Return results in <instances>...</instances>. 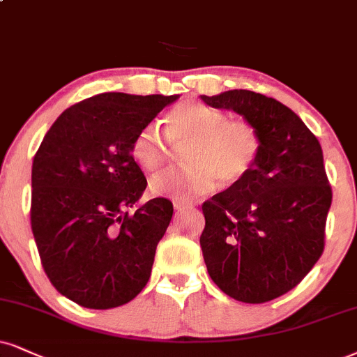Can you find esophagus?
<instances>
[{"label":"esophagus","mask_w":357,"mask_h":357,"mask_svg":"<svg viewBox=\"0 0 357 357\" xmlns=\"http://www.w3.org/2000/svg\"><path fill=\"white\" fill-rule=\"evenodd\" d=\"M188 206H190V204H187V202H182V200H174V208H175V212H177V213L183 212V210L188 208Z\"/></svg>","instance_id":"34e87169"}]
</instances>
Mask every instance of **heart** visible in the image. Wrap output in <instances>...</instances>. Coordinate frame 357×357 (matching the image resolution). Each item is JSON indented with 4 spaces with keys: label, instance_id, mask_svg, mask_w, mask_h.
<instances>
[{
    "label": "heart",
    "instance_id": "b5f03b06",
    "mask_svg": "<svg viewBox=\"0 0 357 357\" xmlns=\"http://www.w3.org/2000/svg\"><path fill=\"white\" fill-rule=\"evenodd\" d=\"M165 137L183 152L187 167L153 175V195L188 200L210 192L217 178L225 185L240 182L252 172L261 152V135L246 119H228L212 105L185 100L167 114ZM157 126H145L132 140L130 153L139 167L155 172L169 160L170 147Z\"/></svg>",
    "mask_w": 357,
    "mask_h": 357
}]
</instances>
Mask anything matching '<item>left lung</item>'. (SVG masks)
Here are the masks:
<instances>
[{
  "label": "left lung",
  "mask_w": 357,
  "mask_h": 357,
  "mask_svg": "<svg viewBox=\"0 0 357 357\" xmlns=\"http://www.w3.org/2000/svg\"><path fill=\"white\" fill-rule=\"evenodd\" d=\"M202 100L231 109L261 135L252 172L202 205L206 270L233 300L271 301L300 284L323 255L333 200L323 151L305 122L276 99L235 89Z\"/></svg>",
  "instance_id": "obj_1"
}]
</instances>
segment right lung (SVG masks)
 Listing matches in <instances>:
<instances>
[{"instance_id": "right-lung-1", "label": "right lung", "mask_w": 357, "mask_h": 357, "mask_svg": "<svg viewBox=\"0 0 357 357\" xmlns=\"http://www.w3.org/2000/svg\"><path fill=\"white\" fill-rule=\"evenodd\" d=\"M178 96L104 92L71 105L44 135L31 174V228L44 273L91 310L126 305L151 278L174 205L140 199L132 140Z\"/></svg>"}]
</instances>
